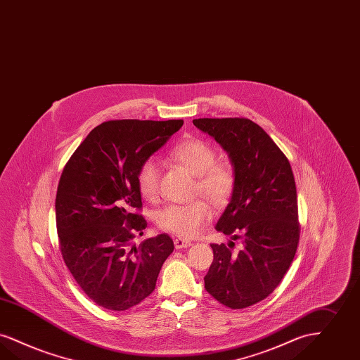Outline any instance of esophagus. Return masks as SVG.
I'll return each instance as SVG.
<instances>
[{"mask_svg":"<svg viewBox=\"0 0 360 360\" xmlns=\"http://www.w3.org/2000/svg\"><path fill=\"white\" fill-rule=\"evenodd\" d=\"M174 245H175V249H185V248H190L193 243L184 240V238H175Z\"/></svg>","mask_w":360,"mask_h":360,"instance_id":"esophagus-1","label":"esophagus"}]
</instances>
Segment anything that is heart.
<instances>
[{"label":"heart","instance_id":"obj_1","mask_svg":"<svg viewBox=\"0 0 360 360\" xmlns=\"http://www.w3.org/2000/svg\"><path fill=\"white\" fill-rule=\"evenodd\" d=\"M170 157L197 175V191H201L217 207L225 206L234 191L236 178L231 166L216 162V150L201 139H186L174 146ZM162 167L158 159L147 158L136 174L141 195L147 201H155L159 193ZM213 209L205 200L169 205L155 214V224L162 231L182 238L195 237L212 219Z\"/></svg>","mask_w":360,"mask_h":360}]
</instances>
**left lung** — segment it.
<instances>
[{"instance_id": "8db88e82", "label": "left lung", "mask_w": 360, "mask_h": 360, "mask_svg": "<svg viewBox=\"0 0 360 360\" xmlns=\"http://www.w3.org/2000/svg\"><path fill=\"white\" fill-rule=\"evenodd\" d=\"M229 154L236 185L216 229L243 249L212 244L214 259L206 290L225 307L241 309L268 297L287 274L297 250L300 225L292 167L272 138L245 117L194 119Z\"/></svg>"}]
</instances>
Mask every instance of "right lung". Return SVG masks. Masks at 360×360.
I'll return each instance as SVG.
<instances>
[{
	"label": "right lung",
	"mask_w": 360,
	"mask_h": 360,
	"mask_svg": "<svg viewBox=\"0 0 360 360\" xmlns=\"http://www.w3.org/2000/svg\"><path fill=\"white\" fill-rule=\"evenodd\" d=\"M184 120H110L92 129L67 162L56 194V226L64 262L86 296L126 311L155 289L173 253L163 233L131 245L147 222L136 174Z\"/></svg>",
	"instance_id": "right-lung-1"
}]
</instances>
